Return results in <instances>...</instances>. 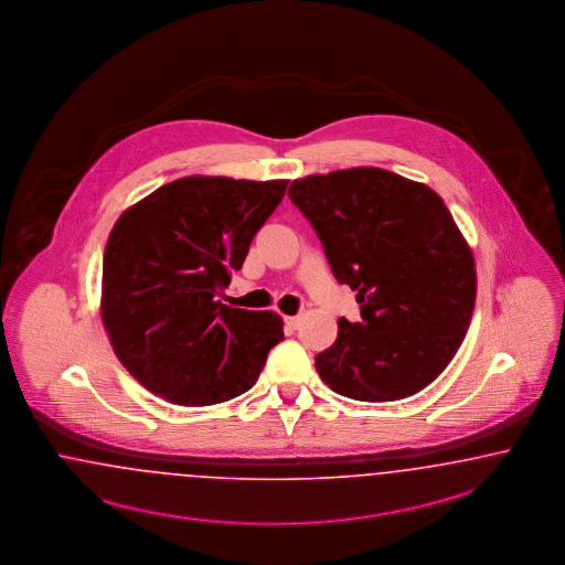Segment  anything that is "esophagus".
Here are the masks:
<instances>
[{
	"mask_svg": "<svg viewBox=\"0 0 565 565\" xmlns=\"http://www.w3.org/2000/svg\"><path fill=\"white\" fill-rule=\"evenodd\" d=\"M298 321H300V317H284V323L290 328V330H296V326H298Z\"/></svg>",
	"mask_w": 565,
	"mask_h": 565,
	"instance_id": "esophagus-1",
	"label": "esophagus"
}]
</instances>
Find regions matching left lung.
I'll list each match as a JSON object with an SVG mask.
<instances>
[{"instance_id": "left-lung-1", "label": "left lung", "mask_w": 565, "mask_h": 565, "mask_svg": "<svg viewBox=\"0 0 565 565\" xmlns=\"http://www.w3.org/2000/svg\"><path fill=\"white\" fill-rule=\"evenodd\" d=\"M288 195L362 313L358 323L340 317L334 344L316 358L321 381L358 402L423 391L451 362L473 316V254L450 210L427 184L381 168L307 177Z\"/></svg>"}]
</instances>
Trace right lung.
Masks as SVG:
<instances>
[{
	"mask_svg": "<svg viewBox=\"0 0 565 565\" xmlns=\"http://www.w3.org/2000/svg\"><path fill=\"white\" fill-rule=\"evenodd\" d=\"M288 181L189 177L115 223L103 256V321L115 355L170 404L212 406L252 388L284 340L281 317L218 298Z\"/></svg>",
	"mask_w": 565,
	"mask_h": 565,
	"instance_id": "right-lung-1",
	"label": "right lung"
}]
</instances>
